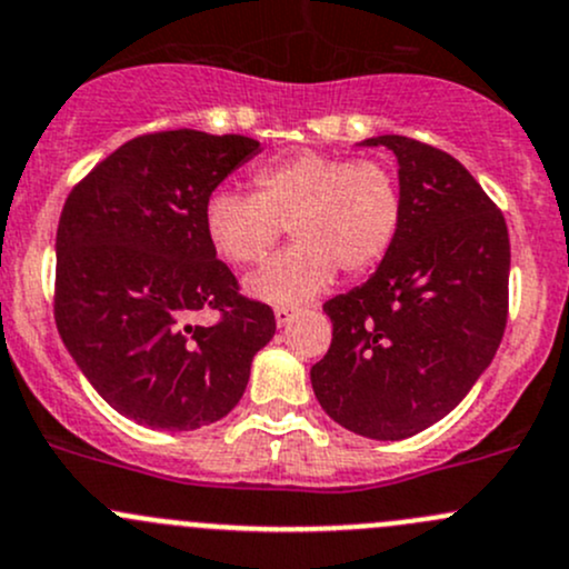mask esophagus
<instances>
[{
  "instance_id": "esophagus-1",
  "label": "esophagus",
  "mask_w": 569,
  "mask_h": 569,
  "mask_svg": "<svg viewBox=\"0 0 569 569\" xmlns=\"http://www.w3.org/2000/svg\"><path fill=\"white\" fill-rule=\"evenodd\" d=\"M273 315H277V326H287V323H292V320L298 318V309L277 307V309H273Z\"/></svg>"
}]
</instances>
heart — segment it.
Segmentation results:
<instances>
[{"label": "heart", "instance_id": "b5f03b06", "mask_svg": "<svg viewBox=\"0 0 569 569\" xmlns=\"http://www.w3.org/2000/svg\"><path fill=\"white\" fill-rule=\"evenodd\" d=\"M406 197L395 169L370 156L301 150L251 174V194L219 189L204 199L202 227L210 246L232 266H254L279 243L284 227L296 246L273 257L249 292L292 307L323 292L342 268L372 271L400 236Z\"/></svg>", "mask_w": 569, "mask_h": 569}]
</instances>
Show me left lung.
Wrapping results in <instances>:
<instances>
[{
	"mask_svg": "<svg viewBox=\"0 0 569 569\" xmlns=\"http://www.w3.org/2000/svg\"><path fill=\"white\" fill-rule=\"evenodd\" d=\"M367 144L395 150L406 216L378 271L323 303L333 339L309 375L333 421L400 441L443 419L493 361L509 312V232L458 158L400 133Z\"/></svg>",
	"mask_w": 569,
	"mask_h": 569,
	"instance_id": "obj_1",
	"label": "left lung"
}]
</instances>
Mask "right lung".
<instances>
[{"mask_svg": "<svg viewBox=\"0 0 569 569\" xmlns=\"http://www.w3.org/2000/svg\"><path fill=\"white\" fill-rule=\"evenodd\" d=\"M260 142L169 128L133 137L73 186L57 227L54 320L98 395L137 425L197 430L243 397L271 342L202 227L204 199ZM213 311V325H197Z\"/></svg>", "mask_w": 569, "mask_h": 569, "instance_id": "right-lung-1", "label": "right lung"}]
</instances>
